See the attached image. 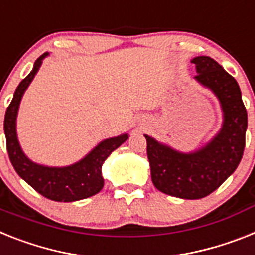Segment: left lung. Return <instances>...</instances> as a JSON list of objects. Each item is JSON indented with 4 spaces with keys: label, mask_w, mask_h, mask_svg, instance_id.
Segmentation results:
<instances>
[{
    "label": "left lung",
    "mask_w": 255,
    "mask_h": 255,
    "mask_svg": "<svg viewBox=\"0 0 255 255\" xmlns=\"http://www.w3.org/2000/svg\"><path fill=\"white\" fill-rule=\"evenodd\" d=\"M192 63L196 80L210 88L222 104V131L210 144L190 154L177 153L145 134L153 184L163 193L185 200L209 196L235 172L243 158L248 127L247 109L235 78L210 57H196Z\"/></svg>",
    "instance_id": "left-lung-1"
}]
</instances>
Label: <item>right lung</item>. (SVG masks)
I'll list each match as a JSON object with an SVG mask.
<instances>
[{"mask_svg":"<svg viewBox=\"0 0 255 255\" xmlns=\"http://www.w3.org/2000/svg\"><path fill=\"white\" fill-rule=\"evenodd\" d=\"M48 53H44L41 57L36 59L33 70L29 72L27 78L20 81V84L15 91L12 101L6 109L5 122H3L6 147L12 167L18 172L19 176L27 181L36 192L49 200L58 201V202H72V201L95 196L104 187V179L101 174L102 163L117 147L121 146L127 140L128 136L122 134L118 137L102 141L84 159L68 167H45L33 163L25 157L16 138V131H15L16 113L23 93L36 72L38 71L42 59Z\"/></svg>","mask_w":255,"mask_h":255,"instance_id":"right-lung-1","label":"right lung"}]
</instances>
